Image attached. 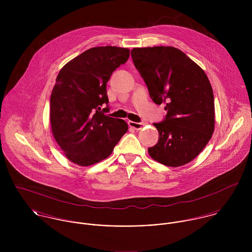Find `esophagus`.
<instances>
[{
  "label": "esophagus",
  "instance_id": "esophagus-1",
  "mask_svg": "<svg viewBox=\"0 0 252 252\" xmlns=\"http://www.w3.org/2000/svg\"><path fill=\"white\" fill-rule=\"evenodd\" d=\"M128 125L135 129V130H141L144 127V123L143 122H134V121H128Z\"/></svg>",
  "mask_w": 252,
  "mask_h": 252
}]
</instances>
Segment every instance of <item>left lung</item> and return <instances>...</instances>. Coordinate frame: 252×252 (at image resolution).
<instances>
[{
    "label": "left lung",
    "mask_w": 252,
    "mask_h": 252,
    "mask_svg": "<svg viewBox=\"0 0 252 252\" xmlns=\"http://www.w3.org/2000/svg\"><path fill=\"white\" fill-rule=\"evenodd\" d=\"M131 55L150 98L167 110L165 119L153 124L159 140L149 155L169 167L191 162L215 131V98L206 72L173 46L133 48Z\"/></svg>",
    "instance_id": "1"
}]
</instances>
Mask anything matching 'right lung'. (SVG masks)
Instances as JSON below:
<instances>
[{
    "label": "right lung",
    "mask_w": 252,
    "mask_h": 252,
    "mask_svg": "<svg viewBox=\"0 0 252 252\" xmlns=\"http://www.w3.org/2000/svg\"><path fill=\"white\" fill-rule=\"evenodd\" d=\"M129 56L128 48L92 47L68 62L57 75L50 97L51 130L66 157L78 166L108 158L128 130L124 120L105 112L108 79Z\"/></svg>",
    "instance_id": "obj_1"
}]
</instances>
